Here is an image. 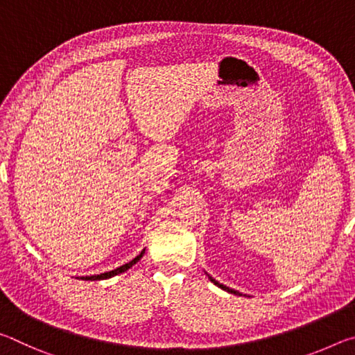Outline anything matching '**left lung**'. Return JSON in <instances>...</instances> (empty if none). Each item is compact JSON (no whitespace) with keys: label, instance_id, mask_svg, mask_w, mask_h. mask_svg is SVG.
Instances as JSON below:
<instances>
[{"label":"left lung","instance_id":"8db88e82","mask_svg":"<svg viewBox=\"0 0 355 355\" xmlns=\"http://www.w3.org/2000/svg\"><path fill=\"white\" fill-rule=\"evenodd\" d=\"M207 275H208V274H207ZM208 279H209V280H211L214 285H218L219 288H222V290H224V291H227V293H232V294H239V296H241V293H239V291H236V290H233V288H228V286H225V285H222V284H219V282H218V280H214V279L211 277V275H208Z\"/></svg>","mask_w":355,"mask_h":355}]
</instances>
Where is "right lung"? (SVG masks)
I'll return each instance as SVG.
<instances>
[{
    "label": "right lung",
    "mask_w": 355,
    "mask_h": 355,
    "mask_svg": "<svg viewBox=\"0 0 355 355\" xmlns=\"http://www.w3.org/2000/svg\"><path fill=\"white\" fill-rule=\"evenodd\" d=\"M144 254H146V249H144L136 258H133V260H131L130 263H125L123 266H120L117 269H112V271H107V272H103V274H98V275H86V277H81V279L83 280H105V279H111V277H114V275H119V274H122L125 271H128V269L133 266V264H136L137 261L141 260V258L144 257Z\"/></svg>",
    "instance_id": "obj_1"
}]
</instances>
